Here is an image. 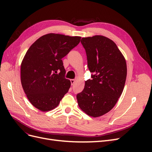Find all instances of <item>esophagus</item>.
<instances>
[{
  "label": "esophagus",
  "mask_w": 152,
  "mask_h": 152,
  "mask_svg": "<svg viewBox=\"0 0 152 152\" xmlns=\"http://www.w3.org/2000/svg\"><path fill=\"white\" fill-rule=\"evenodd\" d=\"M70 82H71L72 85H73V84H74V83H75V79H71V80H70Z\"/></svg>",
  "instance_id": "1"
}]
</instances>
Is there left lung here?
Here are the masks:
<instances>
[{"label":"left lung","mask_w":152,"mask_h":152,"mask_svg":"<svg viewBox=\"0 0 152 152\" xmlns=\"http://www.w3.org/2000/svg\"><path fill=\"white\" fill-rule=\"evenodd\" d=\"M81 43L93 75L77 95V102L87 115L98 117L110 112L121 96L127 76L126 61L115 43L104 36L84 37Z\"/></svg>","instance_id":"8db88e82"}]
</instances>
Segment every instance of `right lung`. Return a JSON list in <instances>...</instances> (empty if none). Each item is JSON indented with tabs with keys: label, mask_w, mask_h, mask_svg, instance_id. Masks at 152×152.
I'll return each instance as SVG.
<instances>
[{
	"label": "right lung",
	"mask_w": 152,
	"mask_h": 152,
	"mask_svg": "<svg viewBox=\"0 0 152 152\" xmlns=\"http://www.w3.org/2000/svg\"><path fill=\"white\" fill-rule=\"evenodd\" d=\"M81 37L50 33L40 37L21 64V82L31 104L42 112L57 107L70 89L62 58L79 44Z\"/></svg>",
	"instance_id": "1"
}]
</instances>
